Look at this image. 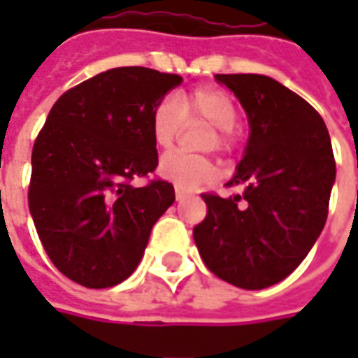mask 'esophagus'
I'll return each mask as SVG.
<instances>
[{"label":"esophagus","instance_id":"esophagus-1","mask_svg":"<svg viewBox=\"0 0 358 358\" xmlns=\"http://www.w3.org/2000/svg\"><path fill=\"white\" fill-rule=\"evenodd\" d=\"M185 197H187L185 191H181V189H175V199L181 201V199H185Z\"/></svg>","mask_w":358,"mask_h":358}]
</instances>
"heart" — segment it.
I'll use <instances>...</instances> for the list:
<instances>
[{"mask_svg":"<svg viewBox=\"0 0 358 358\" xmlns=\"http://www.w3.org/2000/svg\"><path fill=\"white\" fill-rule=\"evenodd\" d=\"M237 105L227 91L215 85H199L189 90L173 101L171 97L159 99L151 111V137L161 149H169L181 135L185 123H207L203 147L219 153H229L237 143ZM159 173L177 189H197L215 177V163L209 157L187 155L183 151H171L159 163Z\"/></svg>","mask_w":358,"mask_h":358,"instance_id":"b5f03b06","label":"heart"}]
</instances>
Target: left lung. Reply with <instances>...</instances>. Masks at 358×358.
<instances>
[{"mask_svg":"<svg viewBox=\"0 0 358 358\" xmlns=\"http://www.w3.org/2000/svg\"><path fill=\"white\" fill-rule=\"evenodd\" d=\"M239 97L249 143L227 199L203 193L207 215L193 239L207 268L241 289H265L291 275L324 227L335 155L323 117L295 91L257 73L215 76Z\"/></svg>","mask_w":358,"mask_h":358,"instance_id":"left-lung-1","label":"left lung"}]
</instances>
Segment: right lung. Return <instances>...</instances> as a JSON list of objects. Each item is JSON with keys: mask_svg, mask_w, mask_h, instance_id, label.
<instances>
[{"mask_svg": "<svg viewBox=\"0 0 358 358\" xmlns=\"http://www.w3.org/2000/svg\"><path fill=\"white\" fill-rule=\"evenodd\" d=\"M183 79L115 67L67 90L31 153L29 211L51 263L87 289L125 281L175 189L155 173L151 111ZM147 178L143 187L130 183Z\"/></svg>", "mask_w": 358, "mask_h": 358, "instance_id": "add662e5", "label": "right lung"}]
</instances>
